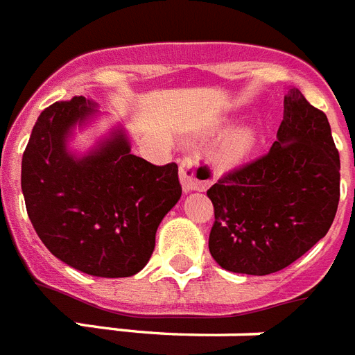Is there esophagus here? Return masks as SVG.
<instances>
[{"label":"esophagus","instance_id":"34e87169","mask_svg":"<svg viewBox=\"0 0 355 355\" xmlns=\"http://www.w3.org/2000/svg\"><path fill=\"white\" fill-rule=\"evenodd\" d=\"M180 180L183 191H203L212 180L214 174L209 168V164L200 159V155H187L180 164Z\"/></svg>","mask_w":355,"mask_h":355}]
</instances>
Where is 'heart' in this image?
I'll return each mask as SVG.
<instances>
[{
    "instance_id": "obj_1",
    "label": "heart",
    "mask_w": 355,
    "mask_h": 355,
    "mask_svg": "<svg viewBox=\"0 0 355 355\" xmlns=\"http://www.w3.org/2000/svg\"><path fill=\"white\" fill-rule=\"evenodd\" d=\"M254 144H257V135H254L253 130H234L220 144V150H218L216 155L218 163L223 164V166H234V164L242 163L253 152Z\"/></svg>"
}]
</instances>
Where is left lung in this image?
<instances>
[{
  "label": "left lung",
  "mask_w": 355,
  "mask_h": 355,
  "mask_svg": "<svg viewBox=\"0 0 355 355\" xmlns=\"http://www.w3.org/2000/svg\"><path fill=\"white\" fill-rule=\"evenodd\" d=\"M339 170L328 119L293 87L268 154L207 191L214 205L212 258L232 273L288 268L330 229L339 205Z\"/></svg>",
  "instance_id": "8db88e82"
}]
</instances>
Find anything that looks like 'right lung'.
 Segmentation results:
<instances>
[{
    "label": "right lung",
    "instance_id": "right-lung-1",
    "mask_svg": "<svg viewBox=\"0 0 355 355\" xmlns=\"http://www.w3.org/2000/svg\"><path fill=\"white\" fill-rule=\"evenodd\" d=\"M95 112L93 101L73 97L40 113L21 159L25 207L58 260L93 277H132L146 266L161 220L180 201L178 164L155 166L130 154L121 128L82 157L69 152L73 128Z\"/></svg>",
    "mask_w": 355,
    "mask_h": 355
}]
</instances>
